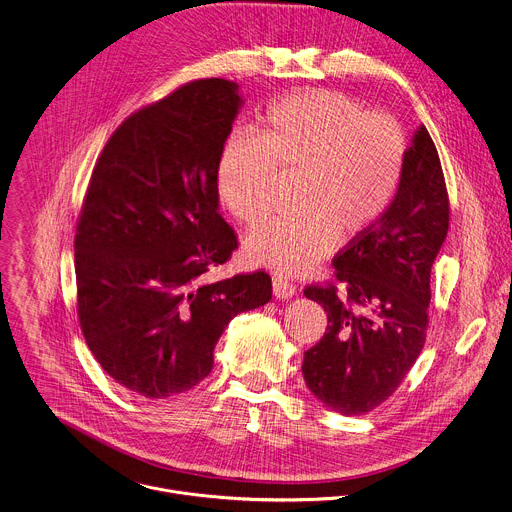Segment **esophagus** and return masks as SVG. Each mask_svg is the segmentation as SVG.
Wrapping results in <instances>:
<instances>
[{
    "label": "esophagus",
    "instance_id": "34e87169",
    "mask_svg": "<svg viewBox=\"0 0 512 512\" xmlns=\"http://www.w3.org/2000/svg\"><path fill=\"white\" fill-rule=\"evenodd\" d=\"M272 291H274L276 299H291L295 295L297 287L287 276L278 274V276H272Z\"/></svg>",
    "mask_w": 512,
    "mask_h": 512
}]
</instances>
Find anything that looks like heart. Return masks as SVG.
I'll list each match as a JSON object with an SVG mask.
<instances>
[{
  "mask_svg": "<svg viewBox=\"0 0 512 512\" xmlns=\"http://www.w3.org/2000/svg\"><path fill=\"white\" fill-rule=\"evenodd\" d=\"M407 152L392 113L362 111L339 91L303 89L268 103L254 138L225 140L215 166L217 195L252 225L270 209L276 170L297 177V213L262 223L246 252L254 264L307 272L331 252L337 234L352 240L380 221L399 193Z\"/></svg>",
  "mask_w": 512,
  "mask_h": 512,
  "instance_id": "b5f03b06",
  "label": "heart"
}]
</instances>
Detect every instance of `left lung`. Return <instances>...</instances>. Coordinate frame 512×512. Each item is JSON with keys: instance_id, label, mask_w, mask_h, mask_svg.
Instances as JSON below:
<instances>
[{"instance_id": "obj_1", "label": "left lung", "mask_w": 512, "mask_h": 512, "mask_svg": "<svg viewBox=\"0 0 512 512\" xmlns=\"http://www.w3.org/2000/svg\"><path fill=\"white\" fill-rule=\"evenodd\" d=\"M449 227L437 148L421 126L403 181L380 221L333 258L335 282L305 287L327 329L305 352L303 376L329 409L354 417L382 405L419 358L429 323L431 266Z\"/></svg>"}]
</instances>
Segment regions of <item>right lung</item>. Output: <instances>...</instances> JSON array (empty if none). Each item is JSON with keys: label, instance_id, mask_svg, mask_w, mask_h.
I'll list each match as a JSON object with an SVG mask.
<instances>
[{"label": "right lung", "instance_id": "add662e5", "mask_svg": "<svg viewBox=\"0 0 512 512\" xmlns=\"http://www.w3.org/2000/svg\"><path fill=\"white\" fill-rule=\"evenodd\" d=\"M238 85L197 79L128 116L103 146L75 234L77 315L101 368L146 399L197 386L219 335L272 297L264 270L217 282L238 236L219 215L215 166Z\"/></svg>", "mask_w": 512, "mask_h": 512}]
</instances>
